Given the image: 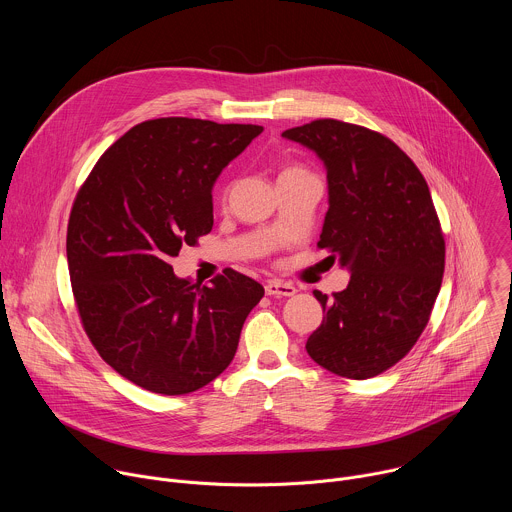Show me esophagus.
I'll use <instances>...</instances> for the list:
<instances>
[{
	"label": "esophagus",
	"instance_id": "34e87169",
	"mask_svg": "<svg viewBox=\"0 0 512 512\" xmlns=\"http://www.w3.org/2000/svg\"><path fill=\"white\" fill-rule=\"evenodd\" d=\"M265 294L271 296V298H289L296 294V287L291 283H285V281H279V279H273V281H267L265 283Z\"/></svg>",
	"mask_w": 512,
	"mask_h": 512
}]
</instances>
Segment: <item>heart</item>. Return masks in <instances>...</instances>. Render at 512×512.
Wrapping results in <instances>:
<instances>
[{"label": "heart", "instance_id": "1", "mask_svg": "<svg viewBox=\"0 0 512 512\" xmlns=\"http://www.w3.org/2000/svg\"><path fill=\"white\" fill-rule=\"evenodd\" d=\"M294 172H302V168H298V166H287V168H283V170H281V174H279V176L294 174ZM218 198H221V200H225V198H227V188H221V192H218Z\"/></svg>", "mask_w": 512, "mask_h": 512}]
</instances>
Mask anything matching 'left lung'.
<instances>
[{"label": "left lung", "mask_w": 512, "mask_h": 512, "mask_svg": "<svg viewBox=\"0 0 512 512\" xmlns=\"http://www.w3.org/2000/svg\"><path fill=\"white\" fill-rule=\"evenodd\" d=\"M281 135L324 160L330 208L318 249L352 271L332 298L314 291L324 320L306 350L338 377H377L415 346L442 287L446 241L427 182L369 127L316 119Z\"/></svg>", "instance_id": "8db88e82"}]
</instances>
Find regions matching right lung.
<instances>
[{
	"label": "right lung",
	"instance_id": "1",
	"mask_svg": "<svg viewBox=\"0 0 512 512\" xmlns=\"http://www.w3.org/2000/svg\"><path fill=\"white\" fill-rule=\"evenodd\" d=\"M261 125L143 121L97 160L72 202L66 259L81 324L133 385L186 395L221 375L265 289L227 267L210 285L170 259L212 231V184Z\"/></svg>",
	"mask_w": 512,
	"mask_h": 512
}]
</instances>
